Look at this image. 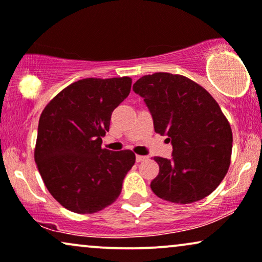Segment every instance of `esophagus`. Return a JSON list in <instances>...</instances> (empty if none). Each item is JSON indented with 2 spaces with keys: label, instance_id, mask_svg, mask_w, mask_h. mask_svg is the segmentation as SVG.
<instances>
[{
  "label": "esophagus",
  "instance_id": "esophagus-1",
  "mask_svg": "<svg viewBox=\"0 0 262 262\" xmlns=\"http://www.w3.org/2000/svg\"><path fill=\"white\" fill-rule=\"evenodd\" d=\"M147 156H140V155H138L137 157H135V160H137V162L139 163V162H144V161H146L147 160Z\"/></svg>",
  "mask_w": 262,
  "mask_h": 262
}]
</instances>
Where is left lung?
I'll list each match as a JSON object with an SVG mask.
<instances>
[{
	"label": "left lung",
	"mask_w": 262,
	"mask_h": 262,
	"mask_svg": "<svg viewBox=\"0 0 262 262\" xmlns=\"http://www.w3.org/2000/svg\"><path fill=\"white\" fill-rule=\"evenodd\" d=\"M133 91L144 99L156 133L173 146L169 160L154 158L160 173L151 190L174 203L203 200L219 186L231 162L232 130L219 104L196 82L168 72L142 76Z\"/></svg>",
	"instance_id": "1"
}]
</instances>
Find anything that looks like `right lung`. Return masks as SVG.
<instances>
[{
    "instance_id": "right-lung-1",
    "label": "right lung",
    "mask_w": 262,
    "mask_h": 262,
    "mask_svg": "<svg viewBox=\"0 0 262 262\" xmlns=\"http://www.w3.org/2000/svg\"><path fill=\"white\" fill-rule=\"evenodd\" d=\"M130 87L129 77L79 79L43 110L35 162L46 187L66 209L97 213L120 196L135 155L102 148L101 139Z\"/></svg>"
}]
</instances>
